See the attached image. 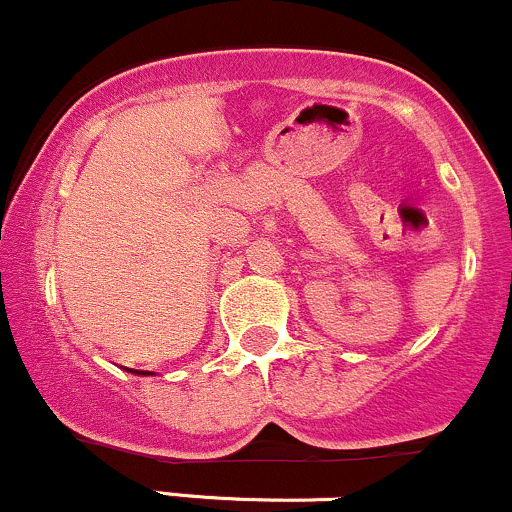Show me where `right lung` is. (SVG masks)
Segmentation results:
<instances>
[{
	"mask_svg": "<svg viewBox=\"0 0 512 512\" xmlns=\"http://www.w3.org/2000/svg\"><path fill=\"white\" fill-rule=\"evenodd\" d=\"M129 371H131V368H129ZM131 373H141V376H144V373H148V371H131Z\"/></svg>",
	"mask_w": 512,
	"mask_h": 512,
	"instance_id": "right-lung-1",
	"label": "right lung"
}]
</instances>
